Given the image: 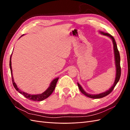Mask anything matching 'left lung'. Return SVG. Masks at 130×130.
Listing matches in <instances>:
<instances>
[{
    "instance_id": "left-lung-1",
    "label": "left lung",
    "mask_w": 130,
    "mask_h": 130,
    "mask_svg": "<svg viewBox=\"0 0 130 130\" xmlns=\"http://www.w3.org/2000/svg\"><path fill=\"white\" fill-rule=\"evenodd\" d=\"M100 32L101 34L105 35V36L109 37L112 40L113 44L114 52H115V61H116V77L115 83H114L113 85L112 86V87L111 88H110L109 90H108L107 91H106V92H105L104 93H103L99 94H94V95H93V94H89L88 93H86L85 91V90L83 89V88H82V87L80 86V85L78 83H77L78 88H79V89L80 90L82 94H84V95H86V96L89 97L90 98H92V99H99V98H102L107 96V95H108L109 94L111 93L112 92V90H113V89L115 88V86H116V85L118 83V82L119 81V80L120 79V75H121L120 57V54H119V50H118V49L117 45V44H116V42L115 41V38H114V37L112 36V35H111L109 34L104 33L103 32H101V31H100Z\"/></svg>"
}]
</instances>
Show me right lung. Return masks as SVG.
Masks as SVG:
<instances>
[{"label":"right lung","mask_w":130,"mask_h":130,"mask_svg":"<svg viewBox=\"0 0 130 130\" xmlns=\"http://www.w3.org/2000/svg\"><path fill=\"white\" fill-rule=\"evenodd\" d=\"M10 70H11L12 81V84H13V85L14 86V88L16 89L19 93H21V94H22L23 95H24L25 98H26L27 99H28L31 100H32V101H42L43 100L46 99L47 98H48L51 95V94H52L55 88L57 82L58 80V78H55V79H54L52 82H51L49 88L47 89L44 92H43L40 94H37V95H31V94H28L27 93H26L25 92H23L21 90L19 89L17 87V86L16 85V84H15V82H14L13 75H12V67H11V55L10 57Z\"/></svg>","instance_id":"add662e5"}]
</instances>
